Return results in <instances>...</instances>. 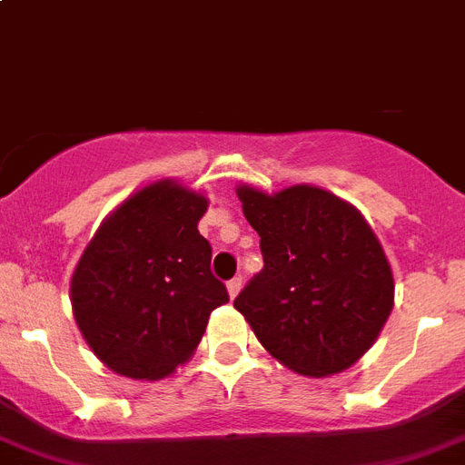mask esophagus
I'll return each instance as SVG.
<instances>
[{
	"label": "esophagus",
	"mask_w": 465,
	"mask_h": 465,
	"mask_svg": "<svg viewBox=\"0 0 465 465\" xmlns=\"http://www.w3.org/2000/svg\"><path fill=\"white\" fill-rule=\"evenodd\" d=\"M241 287H242V280L241 278H232V280H229V282H227L229 296H232V299H236L238 292H241Z\"/></svg>",
	"instance_id": "1"
}]
</instances>
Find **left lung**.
<instances>
[{
	"label": "left lung",
	"mask_w": 465,
	"mask_h": 465,
	"mask_svg": "<svg viewBox=\"0 0 465 465\" xmlns=\"http://www.w3.org/2000/svg\"><path fill=\"white\" fill-rule=\"evenodd\" d=\"M259 233L263 269L233 308L282 366L341 373L375 342L394 305V275L373 229L352 203L312 185L278 194L236 190Z\"/></svg>",
	"instance_id": "obj_1"
}]
</instances>
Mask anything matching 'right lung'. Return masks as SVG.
Instances as JSON below:
<instances>
[{"label":"right lung","instance_id":"right-lung-1","mask_svg":"<svg viewBox=\"0 0 465 465\" xmlns=\"http://www.w3.org/2000/svg\"><path fill=\"white\" fill-rule=\"evenodd\" d=\"M208 199L175 181L134 192L102 223L71 278L90 350L132 380H160L192 357L208 317L229 301L196 224Z\"/></svg>","mask_w":465,"mask_h":465}]
</instances>
